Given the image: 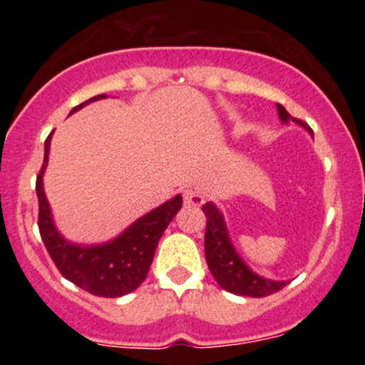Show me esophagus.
Returning a JSON list of instances; mask_svg holds the SVG:
<instances>
[{
  "instance_id": "obj_1",
  "label": "esophagus",
  "mask_w": 365,
  "mask_h": 365,
  "mask_svg": "<svg viewBox=\"0 0 365 365\" xmlns=\"http://www.w3.org/2000/svg\"><path fill=\"white\" fill-rule=\"evenodd\" d=\"M183 199H185L187 204H192V206H202L206 202V197L197 188H188V190L183 192Z\"/></svg>"
}]
</instances>
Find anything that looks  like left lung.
<instances>
[{
    "label": "left lung",
    "instance_id": "left-lung-1",
    "mask_svg": "<svg viewBox=\"0 0 365 365\" xmlns=\"http://www.w3.org/2000/svg\"><path fill=\"white\" fill-rule=\"evenodd\" d=\"M279 120L288 123H305L302 120H297L288 113L282 104H278ZM311 132V130H309ZM312 133V132H311ZM204 215H206V237H204V250H206V261L209 271L215 276V279L221 288L230 293L242 297H267L271 293L279 292L290 282H274V279L262 278L255 274L247 264L242 261L240 255L237 254L235 247L230 240L228 230H226L223 215L220 212L212 202H206L202 206Z\"/></svg>",
    "mask_w": 365,
    "mask_h": 365
}]
</instances>
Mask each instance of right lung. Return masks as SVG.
<instances>
[{"label": "right lung", "mask_w": 365, "mask_h": 365, "mask_svg": "<svg viewBox=\"0 0 365 365\" xmlns=\"http://www.w3.org/2000/svg\"><path fill=\"white\" fill-rule=\"evenodd\" d=\"M104 98L106 94L94 96L89 101L75 106L72 113L78 111L86 104ZM51 135L53 132L44 142V163L36 180V192L39 199L37 225H39L41 238L48 249V254L51 255L58 271L82 290L96 297H106V299L127 295L139 288V284L148 276L159 238L182 209V195L166 200L165 204L139 217L115 240L89 247L70 244L54 226L51 209L44 194L43 175L48 165Z\"/></svg>", "instance_id": "add662e5"}]
</instances>
